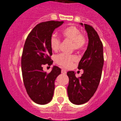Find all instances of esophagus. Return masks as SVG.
I'll return each mask as SVG.
<instances>
[{"label": "esophagus", "mask_w": 121, "mask_h": 121, "mask_svg": "<svg viewBox=\"0 0 121 121\" xmlns=\"http://www.w3.org/2000/svg\"><path fill=\"white\" fill-rule=\"evenodd\" d=\"M61 73L62 74H66V73H67V71H66V70H65V69H62Z\"/></svg>", "instance_id": "esophagus-1"}]
</instances>
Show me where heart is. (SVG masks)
<instances>
[{
	"mask_svg": "<svg viewBox=\"0 0 121 121\" xmlns=\"http://www.w3.org/2000/svg\"><path fill=\"white\" fill-rule=\"evenodd\" d=\"M61 35L64 39L72 42L73 48L76 50L84 49L86 44V39L79 28L74 26H70L64 28L61 31ZM50 47L53 51L58 50L60 45V39L57 36H51L50 39ZM76 60V57L74 55L60 54L56 57V62L60 65L68 68L73 62Z\"/></svg>",
	"mask_w": 121,
	"mask_h": 121,
	"instance_id": "1",
	"label": "heart"
}]
</instances>
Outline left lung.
I'll return each instance as SVG.
<instances>
[{
    "label": "left lung",
    "instance_id": "left-lung-1",
    "mask_svg": "<svg viewBox=\"0 0 121 121\" xmlns=\"http://www.w3.org/2000/svg\"><path fill=\"white\" fill-rule=\"evenodd\" d=\"M83 26V23H80ZM88 38V47L78 65L84 73L77 78L73 71L67 72L69 84L67 93L70 102L76 105L86 103L96 92L104 65L103 45L97 32L91 26L84 24Z\"/></svg>",
    "mask_w": 121,
    "mask_h": 121
}]
</instances>
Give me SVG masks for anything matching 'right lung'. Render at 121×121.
Returning <instances> with one entry per match:
<instances>
[{
  "label": "right lung",
  "instance_id": "1",
  "mask_svg": "<svg viewBox=\"0 0 121 121\" xmlns=\"http://www.w3.org/2000/svg\"><path fill=\"white\" fill-rule=\"evenodd\" d=\"M64 22L51 21L37 24L25 43L21 60L23 83L30 98L37 104H47L53 99L54 81L61 73L60 68L53 66L47 74L42 66L53 64L50 39L54 30Z\"/></svg>",
  "mask_w": 121,
  "mask_h": 121
}]
</instances>
